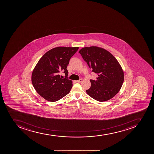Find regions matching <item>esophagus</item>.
<instances>
[{
  "mask_svg": "<svg viewBox=\"0 0 154 154\" xmlns=\"http://www.w3.org/2000/svg\"><path fill=\"white\" fill-rule=\"evenodd\" d=\"M83 81V80L82 79H79V80L77 81L76 82L78 83H81Z\"/></svg>",
  "mask_w": 154,
  "mask_h": 154,
  "instance_id": "34e87169",
  "label": "esophagus"
}]
</instances>
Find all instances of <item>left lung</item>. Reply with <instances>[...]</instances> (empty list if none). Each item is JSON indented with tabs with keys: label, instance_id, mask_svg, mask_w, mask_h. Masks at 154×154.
<instances>
[{
	"label": "left lung",
	"instance_id": "1",
	"mask_svg": "<svg viewBox=\"0 0 154 154\" xmlns=\"http://www.w3.org/2000/svg\"><path fill=\"white\" fill-rule=\"evenodd\" d=\"M97 80H90L91 86L86 92L96 100L103 102L120 91L124 80V71L117 59L108 51L97 46L84 47L79 51Z\"/></svg>",
	"mask_w": 154,
	"mask_h": 154
}]
</instances>
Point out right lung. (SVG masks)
Returning <instances> with one entry per match:
<instances>
[{
  "mask_svg": "<svg viewBox=\"0 0 154 154\" xmlns=\"http://www.w3.org/2000/svg\"><path fill=\"white\" fill-rule=\"evenodd\" d=\"M79 47H57L48 51L41 57L33 70L32 82L36 91L50 102L60 100L69 93L72 81L67 79V66ZM63 71L66 78L58 73Z\"/></svg>",
  "mask_w": 154,
  "mask_h": 154,
  "instance_id": "right-lung-1",
  "label": "right lung"
}]
</instances>
